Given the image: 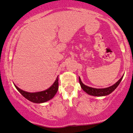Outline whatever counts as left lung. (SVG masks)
Masks as SVG:
<instances>
[{
  "label": "left lung",
  "mask_w": 133,
  "mask_h": 133,
  "mask_svg": "<svg viewBox=\"0 0 133 133\" xmlns=\"http://www.w3.org/2000/svg\"><path fill=\"white\" fill-rule=\"evenodd\" d=\"M123 76L120 78L118 81H117L116 83H115L114 85L110 86V87L107 88H103V89H96V88H93L89 87V86H86L83 83L81 82V79L79 77V84L81 85V87L82 88L83 91H84L86 93H88V94L93 95V96H97V97H100V96H105V95H109V94H111L112 92L114 91L116 89L117 87L118 86V84H120V81L123 78Z\"/></svg>",
  "instance_id": "8db88e82"
}]
</instances>
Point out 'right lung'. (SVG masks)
Wrapping results in <instances>:
<instances>
[{
  "label": "right lung",
  "instance_id": "1",
  "mask_svg": "<svg viewBox=\"0 0 133 133\" xmlns=\"http://www.w3.org/2000/svg\"><path fill=\"white\" fill-rule=\"evenodd\" d=\"M15 86L17 91L27 100L31 102L36 103H41L45 102L52 99L57 92L58 89V76L52 86L49 88L48 89L44 91L33 93L27 92L19 89L16 85Z\"/></svg>",
  "mask_w": 133,
  "mask_h": 133
}]
</instances>
